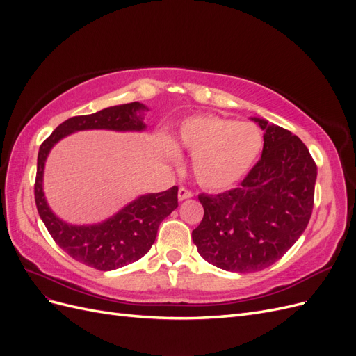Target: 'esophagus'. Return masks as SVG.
<instances>
[{
  "label": "esophagus",
  "instance_id": "1",
  "mask_svg": "<svg viewBox=\"0 0 356 356\" xmlns=\"http://www.w3.org/2000/svg\"><path fill=\"white\" fill-rule=\"evenodd\" d=\"M190 197H193V191H190V190H187L184 187H181L178 190V199L179 200H186V199H190Z\"/></svg>",
  "mask_w": 356,
  "mask_h": 356
}]
</instances>
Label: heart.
Masks as SVG:
<instances>
[{"instance_id":"heart-1","label":"heart","mask_w":356,"mask_h":356,"mask_svg":"<svg viewBox=\"0 0 356 356\" xmlns=\"http://www.w3.org/2000/svg\"><path fill=\"white\" fill-rule=\"evenodd\" d=\"M178 144L191 154V169L199 186L227 190L251 170L263 148L258 126L217 115H195L179 126ZM170 154L175 156L174 149Z\"/></svg>"}]
</instances>
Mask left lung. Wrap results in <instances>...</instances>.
Instances as JSON below:
<instances>
[{"instance_id": "8db88e82", "label": "left lung", "mask_w": 356, "mask_h": 356, "mask_svg": "<svg viewBox=\"0 0 356 356\" xmlns=\"http://www.w3.org/2000/svg\"><path fill=\"white\" fill-rule=\"evenodd\" d=\"M264 131L261 159L241 187L199 195L203 218L191 238L208 263L236 273L272 266L306 230L318 168L286 129L252 117Z\"/></svg>"}]
</instances>
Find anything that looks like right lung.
<instances>
[{
  "instance_id": "right-lung-1",
  "label": "right lung",
  "mask_w": 356,
  "mask_h": 356,
  "mask_svg": "<svg viewBox=\"0 0 356 356\" xmlns=\"http://www.w3.org/2000/svg\"><path fill=\"white\" fill-rule=\"evenodd\" d=\"M144 104L131 102L104 108L89 115H75L59 124L41 144L37 160L35 204L40 217L50 236L74 260L102 272L115 270L144 257L156 241L160 222L178 207V187L148 193L127 203L113 217L102 222L74 225L56 217L47 204L42 191L46 160L50 149L60 139L92 129H105L115 132H143Z\"/></svg>"
}]
</instances>
